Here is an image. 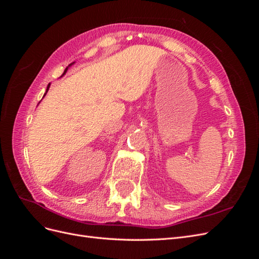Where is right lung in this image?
Masks as SVG:
<instances>
[{
    "mask_svg": "<svg viewBox=\"0 0 259 259\" xmlns=\"http://www.w3.org/2000/svg\"><path fill=\"white\" fill-rule=\"evenodd\" d=\"M73 64H74V62H72V64H70V65H69V66H68V67L66 68V70H65V72H64V74H62V75H65V74H66V72H67V70H68V68H69V67H71V66H72ZM50 86H51V83H50V84L48 85V88H46V92H45V94H44V96L46 95V93H48V92H49V90H50ZM44 96H43V97H44Z\"/></svg>",
    "mask_w": 259,
    "mask_h": 259,
    "instance_id": "1",
    "label": "right lung"
}]
</instances>
